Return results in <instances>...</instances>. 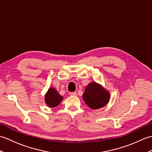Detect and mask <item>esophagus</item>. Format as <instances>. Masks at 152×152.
I'll return each mask as SVG.
<instances>
[{
  "mask_svg": "<svg viewBox=\"0 0 152 152\" xmlns=\"http://www.w3.org/2000/svg\"><path fill=\"white\" fill-rule=\"evenodd\" d=\"M69 95L70 96H77V93L76 92H70L69 93Z\"/></svg>",
  "mask_w": 152,
  "mask_h": 152,
  "instance_id": "esophagus-1",
  "label": "esophagus"
}]
</instances>
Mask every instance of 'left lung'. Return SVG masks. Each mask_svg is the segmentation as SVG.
<instances>
[{
	"label": "left lung",
	"instance_id": "obj_1",
	"mask_svg": "<svg viewBox=\"0 0 152 152\" xmlns=\"http://www.w3.org/2000/svg\"><path fill=\"white\" fill-rule=\"evenodd\" d=\"M110 96V95L107 90L95 82L87 86L82 95L86 104L93 110L104 107L108 102Z\"/></svg>",
	"mask_w": 152,
	"mask_h": 152
}]
</instances>
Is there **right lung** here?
<instances>
[{"label":"right lung","mask_w":152,"mask_h":152,"mask_svg":"<svg viewBox=\"0 0 152 152\" xmlns=\"http://www.w3.org/2000/svg\"><path fill=\"white\" fill-rule=\"evenodd\" d=\"M63 96L59 95L56 89L50 88L45 95L46 104L51 108L56 107L62 101Z\"/></svg>","instance_id":"right-lung-1"}]
</instances>
